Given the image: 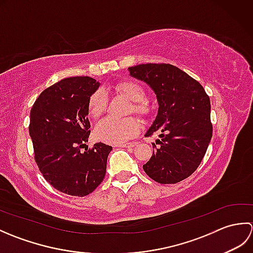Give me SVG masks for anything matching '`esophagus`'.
Here are the masks:
<instances>
[{
  "label": "esophagus",
  "mask_w": 253,
  "mask_h": 253,
  "mask_svg": "<svg viewBox=\"0 0 253 253\" xmlns=\"http://www.w3.org/2000/svg\"><path fill=\"white\" fill-rule=\"evenodd\" d=\"M136 142H130V143H123V144H117L118 148H133L136 146Z\"/></svg>",
  "instance_id": "34e87169"
}]
</instances>
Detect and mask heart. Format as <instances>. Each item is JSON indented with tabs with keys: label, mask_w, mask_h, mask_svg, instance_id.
Returning <instances> with one entry per match:
<instances>
[{
	"label": "heart",
	"mask_w": 253,
	"mask_h": 253,
	"mask_svg": "<svg viewBox=\"0 0 253 253\" xmlns=\"http://www.w3.org/2000/svg\"><path fill=\"white\" fill-rule=\"evenodd\" d=\"M115 91L127 99L132 101L130 112L139 115L141 118H147L151 114V106L146 101V92L140 84L135 82H123L115 85ZM107 96L104 90L99 89L90 95L88 102L89 114L98 118L106 111ZM140 125L133 117L117 120V118H105L98 124L95 128V136L99 140L112 143L122 144L138 135Z\"/></svg>",
	"instance_id": "b5f03b06"
}]
</instances>
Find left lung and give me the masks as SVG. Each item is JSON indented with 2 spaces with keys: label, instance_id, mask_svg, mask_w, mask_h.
<instances>
[{
  "label": "left lung",
  "instance_id": "8db88e82",
  "mask_svg": "<svg viewBox=\"0 0 253 253\" xmlns=\"http://www.w3.org/2000/svg\"><path fill=\"white\" fill-rule=\"evenodd\" d=\"M157 94L159 110L149 137L159 133L146 174L160 184H176L195 171L212 138L211 103L196 79L170 64H141L128 68Z\"/></svg>",
  "mask_w": 253,
  "mask_h": 253
}]
</instances>
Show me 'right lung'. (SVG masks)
<instances>
[{
	"instance_id": "obj_1",
	"label": "right lung",
	"mask_w": 253,
	"mask_h": 253,
	"mask_svg": "<svg viewBox=\"0 0 253 253\" xmlns=\"http://www.w3.org/2000/svg\"><path fill=\"white\" fill-rule=\"evenodd\" d=\"M95 79L64 78L45 89L30 111L29 133L35 160L50 185L66 195L84 197L103 180L112 147L88 142V102L99 88Z\"/></svg>"
}]
</instances>
